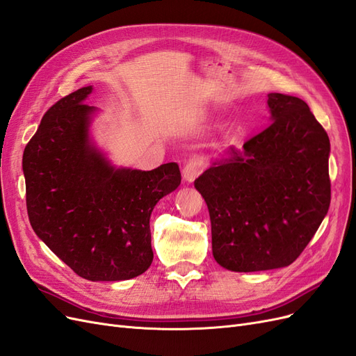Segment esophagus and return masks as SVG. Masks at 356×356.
<instances>
[{"mask_svg":"<svg viewBox=\"0 0 356 356\" xmlns=\"http://www.w3.org/2000/svg\"><path fill=\"white\" fill-rule=\"evenodd\" d=\"M203 169V163L200 160H190L187 165L182 169V178L186 182H193L199 175Z\"/></svg>","mask_w":356,"mask_h":356,"instance_id":"1","label":"esophagus"}]
</instances>
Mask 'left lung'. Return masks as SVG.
I'll use <instances>...</instances> for the list:
<instances>
[{"label":"left lung","mask_w":356,"mask_h":356,"mask_svg":"<svg viewBox=\"0 0 356 356\" xmlns=\"http://www.w3.org/2000/svg\"><path fill=\"white\" fill-rule=\"evenodd\" d=\"M267 96L270 124L195 181L208 204L215 261L232 272L289 266L330 208L327 132L303 99Z\"/></svg>","instance_id":"8db88e82"}]
</instances>
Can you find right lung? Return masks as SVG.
Here are the masks:
<instances>
[{"mask_svg":"<svg viewBox=\"0 0 356 356\" xmlns=\"http://www.w3.org/2000/svg\"><path fill=\"white\" fill-rule=\"evenodd\" d=\"M86 86L44 114L22 160L26 208L35 234L79 276L127 281L153 261L149 217L181 184L172 161L153 170L115 166L98 147Z\"/></svg>","mask_w":356,"mask_h":356,"instance_id":"1","label":"right lung"}]
</instances>
